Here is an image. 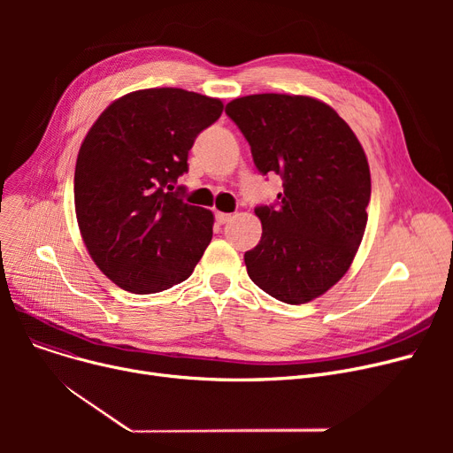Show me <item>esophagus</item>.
Masks as SVG:
<instances>
[{"label": "esophagus", "mask_w": 453, "mask_h": 453, "mask_svg": "<svg viewBox=\"0 0 453 453\" xmlns=\"http://www.w3.org/2000/svg\"><path fill=\"white\" fill-rule=\"evenodd\" d=\"M214 219H217V222L222 226V224H227L233 217H231V214H227V212H220V211H217V212H214Z\"/></svg>", "instance_id": "34e87169"}]
</instances>
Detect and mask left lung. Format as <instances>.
Segmentation results:
<instances>
[{
	"mask_svg": "<svg viewBox=\"0 0 453 453\" xmlns=\"http://www.w3.org/2000/svg\"><path fill=\"white\" fill-rule=\"evenodd\" d=\"M260 174L282 178L277 205H258L260 242L246 251L250 279L272 297L303 304L347 273L367 226L371 173L350 127L328 104L258 93L226 106Z\"/></svg>",
	"mask_w": 453,
	"mask_h": 453,
	"instance_id": "obj_1",
	"label": "left lung"
}]
</instances>
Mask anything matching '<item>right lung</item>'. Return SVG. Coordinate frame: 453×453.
Listing matches in <instances>:
<instances>
[{"label": "right lung", "instance_id": "add662e5", "mask_svg": "<svg viewBox=\"0 0 453 453\" xmlns=\"http://www.w3.org/2000/svg\"><path fill=\"white\" fill-rule=\"evenodd\" d=\"M220 99L180 88L132 91L86 134L75 166V212L93 263L132 294H156L193 273L212 239L209 209L174 190L196 135Z\"/></svg>", "mask_w": 453, "mask_h": 453}]
</instances>
